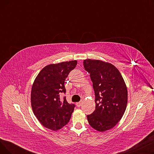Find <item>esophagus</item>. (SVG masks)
I'll return each instance as SVG.
<instances>
[{
  "instance_id": "1",
  "label": "esophagus",
  "mask_w": 154,
  "mask_h": 154,
  "mask_svg": "<svg viewBox=\"0 0 154 154\" xmlns=\"http://www.w3.org/2000/svg\"><path fill=\"white\" fill-rule=\"evenodd\" d=\"M81 105H82V102H77V103H76V106H77L78 107H80V106H81Z\"/></svg>"
}]
</instances>
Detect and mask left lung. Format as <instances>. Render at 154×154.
<instances>
[{"instance_id": "left-lung-1", "label": "left lung", "mask_w": 154, "mask_h": 154, "mask_svg": "<svg viewBox=\"0 0 154 154\" xmlns=\"http://www.w3.org/2000/svg\"><path fill=\"white\" fill-rule=\"evenodd\" d=\"M84 67L89 73L95 92V110L88 115L90 125L99 132L111 129L126 110L127 88L119 70L109 62L86 59Z\"/></svg>"}]
</instances>
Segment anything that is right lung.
Segmentation results:
<instances>
[{"mask_svg": "<svg viewBox=\"0 0 154 154\" xmlns=\"http://www.w3.org/2000/svg\"><path fill=\"white\" fill-rule=\"evenodd\" d=\"M77 60L50 64L44 67L36 77L32 87L31 106L40 123L52 131L66 125L70 119L75 105L67 102L66 97L65 80L70 72L75 69Z\"/></svg>", "mask_w": 154, "mask_h": 154, "instance_id": "add662e5", "label": "right lung"}]
</instances>
